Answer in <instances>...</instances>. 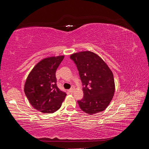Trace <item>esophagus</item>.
I'll use <instances>...</instances> for the list:
<instances>
[{"label":"esophagus","mask_w":149,"mask_h":149,"mask_svg":"<svg viewBox=\"0 0 149 149\" xmlns=\"http://www.w3.org/2000/svg\"><path fill=\"white\" fill-rule=\"evenodd\" d=\"M74 87H72L71 89H70L68 90V91L71 93H73V92L74 91Z\"/></svg>","instance_id":"obj_1"}]
</instances>
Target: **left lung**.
<instances>
[{"label":"left lung","mask_w":149,"mask_h":149,"mask_svg":"<svg viewBox=\"0 0 149 149\" xmlns=\"http://www.w3.org/2000/svg\"><path fill=\"white\" fill-rule=\"evenodd\" d=\"M84 86V96L78 101L83 111L92 115L105 110L115 92L113 73L102 58L90 51L71 54Z\"/></svg>","instance_id":"8db88e82"}]
</instances>
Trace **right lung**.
<instances>
[{"label": "right lung", "mask_w": 149, "mask_h": 149, "mask_svg": "<svg viewBox=\"0 0 149 149\" xmlns=\"http://www.w3.org/2000/svg\"><path fill=\"white\" fill-rule=\"evenodd\" d=\"M65 56L43 58L28 76L24 92L30 104L42 113L52 114L60 109L66 94L57 87L56 71Z\"/></svg>", "instance_id": "obj_1"}]
</instances>
